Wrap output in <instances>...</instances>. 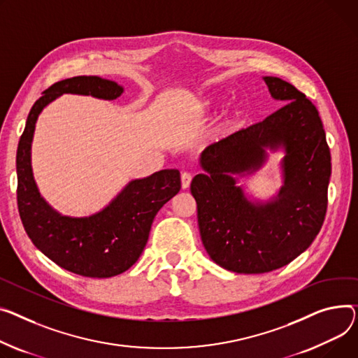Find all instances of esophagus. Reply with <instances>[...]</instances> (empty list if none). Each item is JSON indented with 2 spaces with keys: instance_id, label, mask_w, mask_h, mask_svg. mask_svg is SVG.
Instances as JSON below:
<instances>
[{
  "instance_id": "34e87169",
  "label": "esophagus",
  "mask_w": 358,
  "mask_h": 358,
  "mask_svg": "<svg viewBox=\"0 0 358 358\" xmlns=\"http://www.w3.org/2000/svg\"><path fill=\"white\" fill-rule=\"evenodd\" d=\"M192 174L189 173H182L181 174V187L185 189V188H188L189 187V182H192Z\"/></svg>"
}]
</instances>
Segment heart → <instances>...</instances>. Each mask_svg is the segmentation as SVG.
<instances>
[{"label": "heart", "mask_w": 358, "mask_h": 358, "mask_svg": "<svg viewBox=\"0 0 358 358\" xmlns=\"http://www.w3.org/2000/svg\"><path fill=\"white\" fill-rule=\"evenodd\" d=\"M210 103H211V101L208 99V101H206V102H203V106H210ZM241 117V110L239 109H234L233 112H231V116H230V119H227V122H226V125H231L236 119H239Z\"/></svg>", "instance_id": "heart-1"}]
</instances>
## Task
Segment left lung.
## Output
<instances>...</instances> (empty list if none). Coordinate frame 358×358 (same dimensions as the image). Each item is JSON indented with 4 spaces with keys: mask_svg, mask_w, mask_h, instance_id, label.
Returning <instances> with one entry per match:
<instances>
[{
    "mask_svg": "<svg viewBox=\"0 0 358 358\" xmlns=\"http://www.w3.org/2000/svg\"><path fill=\"white\" fill-rule=\"evenodd\" d=\"M273 99L287 102L262 122L208 145L192 181L200 236L213 262L236 273L288 265L314 242L327 213L331 154L314 103L291 83L265 76ZM282 148L284 185L269 202H252L236 175L257 171L266 149Z\"/></svg>",
    "mask_w": 358,
    "mask_h": 358,
    "instance_id": "8db88e82",
    "label": "left lung"
}]
</instances>
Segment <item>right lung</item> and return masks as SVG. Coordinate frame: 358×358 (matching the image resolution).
Listing matches in <instances>:
<instances>
[{"instance_id":"right-lung-1","label":"right lung","mask_w":358,"mask_h":358,"mask_svg":"<svg viewBox=\"0 0 358 358\" xmlns=\"http://www.w3.org/2000/svg\"><path fill=\"white\" fill-rule=\"evenodd\" d=\"M63 93L113 101L124 93L116 82L76 76L45 89L33 105L17 150V203L33 245L60 268L87 278H110L128 271L144 250L159 208L181 188L178 170H161L129 181L103 210L69 217L38 193L31 169V142L41 110Z\"/></svg>"}]
</instances>
